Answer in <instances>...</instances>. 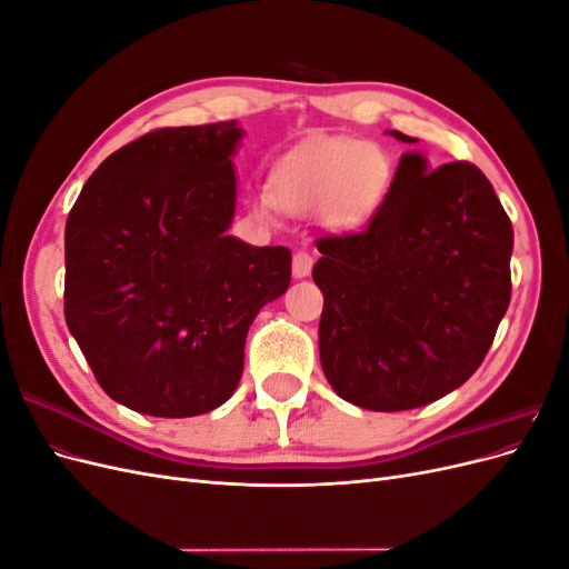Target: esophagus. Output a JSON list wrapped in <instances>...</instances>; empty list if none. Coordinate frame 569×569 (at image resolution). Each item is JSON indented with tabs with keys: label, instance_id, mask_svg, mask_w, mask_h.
Returning <instances> with one entry per match:
<instances>
[{
	"label": "esophagus",
	"instance_id": "1",
	"mask_svg": "<svg viewBox=\"0 0 569 569\" xmlns=\"http://www.w3.org/2000/svg\"><path fill=\"white\" fill-rule=\"evenodd\" d=\"M313 268V256L308 251H297L295 253V263H291V272H295V278H308Z\"/></svg>",
	"mask_w": 569,
	"mask_h": 569
}]
</instances>
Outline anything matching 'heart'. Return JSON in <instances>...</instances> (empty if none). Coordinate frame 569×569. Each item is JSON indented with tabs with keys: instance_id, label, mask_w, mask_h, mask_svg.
Masks as SVG:
<instances>
[{
	"instance_id": "1",
	"label": "heart",
	"mask_w": 569,
	"mask_h": 569,
	"mask_svg": "<svg viewBox=\"0 0 569 569\" xmlns=\"http://www.w3.org/2000/svg\"><path fill=\"white\" fill-rule=\"evenodd\" d=\"M391 184L387 151L351 137L303 144L272 168L270 192L251 199L256 218L270 220L278 209L311 213L322 209L330 226L358 228L380 209Z\"/></svg>"
}]
</instances>
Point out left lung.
I'll use <instances>...</instances> for the list:
<instances>
[{
  "instance_id": "left-lung-1",
  "label": "left lung",
  "mask_w": 569,
  "mask_h": 569,
  "mask_svg": "<svg viewBox=\"0 0 569 569\" xmlns=\"http://www.w3.org/2000/svg\"><path fill=\"white\" fill-rule=\"evenodd\" d=\"M316 244L320 363L343 401L410 410L470 380L512 287L510 218L475 163L403 153L368 228Z\"/></svg>"
}]
</instances>
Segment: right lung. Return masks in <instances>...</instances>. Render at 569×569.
Masks as SVG:
<instances>
[{"label":"right lung","instance_id":"right-lung-1","mask_svg":"<svg viewBox=\"0 0 569 569\" xmlns=\"http://www.w3.org/2000/svg\"><path fill=\"white\" fill-rule=\"evenodd\" d=\"M237 120L161 128L113 151L66 220V325L99 387L153 418L226 403L258 311L291 280L287 247L228 234Z\"/></svg>","mask_w":569,"mask_h":569}]
</instances>
